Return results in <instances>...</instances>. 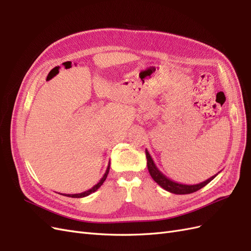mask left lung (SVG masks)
I'll list each match as a JSON object with an SVG mask.
<instances>
[{
  "label": "left lung",
  "mask_w": 251,
  "mask_h": 251,
  "mask_svg": "<svg viewBox=\"0 0 251 251\" xmlns=\"http://www.w3.org/2000/svg\"><path fill=\"white\" fill-rule=\"evenodd\" d=\"M146 155H147V159H148V170L150 172L151 177L154 179V181L156 183H158L165 191H168L170 193L176 194V195H187V194H192L195 193L197 191H199L202 187H204L206 184H208L209 182L216 178L217 175L212 176L210 178H208L207 180H205L201 183L198 184H182V183H178V182L174 181L170 178H168L165 176L164 174L161 173V171L157 168V165L155 164L153 158L150 155L149 151L146 150Z\"/></svg>",
  "instance_id": "left-lung-1"
}]
</instances>
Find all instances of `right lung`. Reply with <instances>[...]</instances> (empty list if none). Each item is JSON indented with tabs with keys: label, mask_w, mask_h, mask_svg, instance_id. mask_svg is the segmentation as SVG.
Instances as JSON below:
<instances>
[{
	"label": "right lung",
	"mask_w": 251,
	"mask_h": 251,
	"mask_svg": "<svg viewBox=\"0 0 251 251\" xmlns=\"http://www.w3.org/2000/svg\"><path fill=\"white\" fill-rule=\"evenodd\" d=\"M109 171H110V162H109V164H108V168H107V170H105V173L103 174L102 178H101V179L100 180V182H98L97 184H95L92 188H90L89 191H86V192L80 193V194H64V196H66V197H71V198H83V197H87V196L91 195L92 193L96 192L97 189L100 188V187L102 185V183L104 182V180L107 179V177H108V174H109ZM62 195H63V194H62Z\"/></svg>",
	"instance_id": "1"
}]
</instances>
